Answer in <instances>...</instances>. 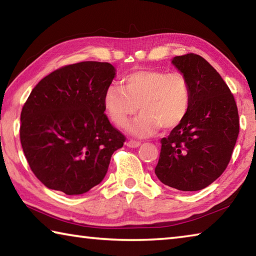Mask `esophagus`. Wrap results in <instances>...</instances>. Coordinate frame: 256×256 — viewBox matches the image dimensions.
I'll list each match as a JSON object with an SVG mask.
<instances>
[{"label":"esophagus","mask_w":256,"mask_h":256,"mask_svg":"<svg viewBox=\"0 0 256 256\" xmlns=\"http://www.w3.org/2000/svg\"><path fill=\"white\" fill-rule=\"evenodd\" d=\"M125 144H126L128 148H138V146L141 144V142L136 140H128Z\"/></svg>","instance_id":"1"}]
</instances>
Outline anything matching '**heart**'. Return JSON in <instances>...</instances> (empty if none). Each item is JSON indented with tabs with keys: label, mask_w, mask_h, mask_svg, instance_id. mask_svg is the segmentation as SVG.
<instances>
[{
	"label": "heart",
	"mask_w": 256,
	"mask_h": 256,
	"mask_svg": "<svg viewBox=\"0 0 256 256\" xmlns=\"http://www.w3.org/2000/svg\"><path fill=\"white\" fill-rule=\"evenodd\" d=\"M190 104V82L183 73L138 70L123 78V86L110 84L104 92L102 105L110 120L124 128L140 110L128 132L146 138L160 128H174L183 122Z\"/></svg>",
	"instance_id": "heart-1"
}]
</instances>
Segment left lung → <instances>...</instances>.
<instances>
[{"instance_id": "1", "label": "left lung", "mask_w": 256, "mask_h": 256, "mask_svg": "<svg viewBox=\"0 0 256 256\" xmlns=\"http://www.w3.org/2000/svg\"><path fill=\"white\" fill-rule=\"evenodd\" d=\"M172 63L188 78V115L160 144L154 172L172 188L193 192L226 170L240 133L237 105L222 78L200 55L175 56Z\"/></svg>"}]
</instances>
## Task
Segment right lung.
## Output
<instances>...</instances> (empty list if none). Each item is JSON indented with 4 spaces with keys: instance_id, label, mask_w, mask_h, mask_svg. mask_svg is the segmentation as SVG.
Listing matches in <instances>:
<instances>
[{
    "instance_id": "right-lung-1",
    "label": "right lung",
    "mask_w": 256,
    "mask_h": 256,
    "mask_svg": "<svg viewBox=\"0 0 256 256\" xmlns=\"http://www.w3.org/2000/svg\"><path fill=\"white\" fill-rule=\"evenodd\" d=\"M114 76L112 64L86 60L52 72L29 94L20 141L46 188L78 196L104 180L112 154L126 140L104 114V92Z\"/></svg>"
}]
</instances>
